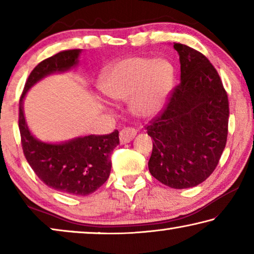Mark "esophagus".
Here are the masks:
<instances>
[{
  "label": "esophagus",
  "instance_id": "34e87169",
  "mask_svg": "<svg viewBox=\"0 0 254 254\" xmlns=\"http://www.w3.org/2000/svg\"><path fill=\"white\" fill-rule=\"evenodd\" d=\"M136 135V131L133 127H124L120 131V141L121 143H128Z\"/></svg>",
  "mask_w": 254,
  "mask_h": 254
}]
</instances>
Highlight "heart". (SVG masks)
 <instances>
[{
	"label": "heart",
	"instance_id": "b5f03b06",
	"mask_svg": "<svg viewBox=\"0 0 254 254\" xmlns=\"http://www.w3.org/2000/svg\"><path fill=\"white\" fill-rule=\"evenodd\" d=\"M171 78V67L166 60L131 57L111 67L103 75L100 87L111 100L130 101L136 118L152 119L165 105Z\"/></svg>",
	"mask_w": 254,
	"mask_h": 254
}]
</instances>
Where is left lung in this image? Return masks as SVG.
I'll return each mask as SVG.
<instances>
[{
    "label": "left lung",
    "mask_w": 254,
    "mask_h": 254,
    "mask_svg": "<svg viewBox=\"0 0 254 254\" xmlns=\"http://www.w3.org/2000/svg\"><path fill=\"white\" fill-rule=\"evenodd\" d=\"M180 60V83L150 121L153 139L149 171L166 186L195 187L216 168L225 148L229 97L217 70L199 51L174 44Z\"/></svg>",
    "instance_id": "8db88e82"
}]
</instances>
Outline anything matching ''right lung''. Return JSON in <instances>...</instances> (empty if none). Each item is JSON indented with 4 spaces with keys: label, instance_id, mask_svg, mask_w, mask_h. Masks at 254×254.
Wrapping results in <instances>:
<instances>
[{
    "label": "right lung",
    "instance_id": "right-lung-1",
    "mask_svg": "<svg viewBox=\"0 0 254 254\" xmlns=\"http://www.w3.org/2000/svg\"><path fill=\"white\" fill-rule=\"evenodd\" d=\"M80 49L60 51L33 68L19 103V128L24 157L47 186L65 194L87 196L100 188L111 173V154L120 143L119 131L86 135L63 143L36 139L25 123L23 98L32 86L54 72L69 70L78 64Z\"/></svg>",
    "mask_w": 254,
    "mask_h": 254
}]
</instances>
